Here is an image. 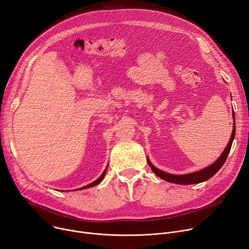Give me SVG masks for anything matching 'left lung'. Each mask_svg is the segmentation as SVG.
Masks as SVG:
<instances>
[{"label": "left lung", "instance_id": "obj_1", "mask_svg": "<svg viewBox=\"0 0 249 249\" xmlns=\"http://www.w3.org/2000/svg\"><path fill=\"white\" fill-rule=\"evenodd\" d=\"M232 118H233V129H232V133L230 139L229 144L225 147V149L223 150V152L221 153V155L219 156L218 159L212 165L203 168L199 171L194 172V173H190V174H185V175H173L170 173H166L162 170L157 169L150 161L149 158L147 157V161L148 164L151 168V170L153 171V173L158 176L159 178H161L164 180H167L169 183H173V184H178V185H193V184H198L201 182H205V180H208L209 178H211L213 176H214L219 169L222 167V165L224 164L225 160L230 154L234 136H235V117H234V111H232Z\"/></svg>", "mask_w": 249, "mask_h": 249}]
</instances>
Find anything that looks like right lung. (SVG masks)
Wrapping results in <instances>:
<instances>
[{
    "label": "right lung",
    "instance_id": "add662e5",
    "mask_svg": "<svg viewBox=\"0 0 249 249\" xmlns=\"http://www.w3.org/2000/svg\"><path fill=\"white\" fill-rule=\"evenodd\" d=\"M107 169H108V165H107V167H106V169L104 170V172L102 173V175L96 179V180H94L93 183H91V184H89V185H86V186H84V187H82V188H80V189H78V190H84V189H88V188H92V187H94V186H97L98 184H100L102 180H103V178H104V177H105V175H106V172H107ZM77 191V190H76Z\"/></svg>",
    "mask_w": 249,
    "mask_h": 249
}]
</instances>
